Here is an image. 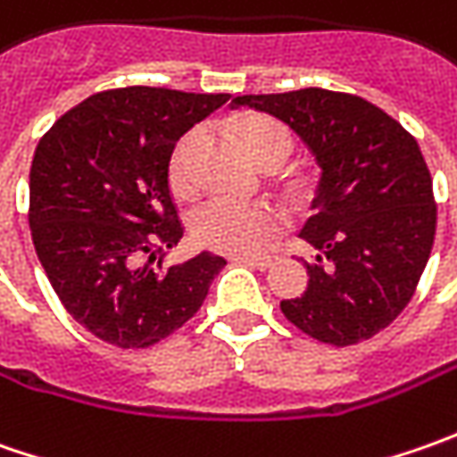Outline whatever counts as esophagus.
Segmentation results:
<instances>
[{
	"label": "esophagus",
	"mask_w": 457,
	"mask_h": 457,
	"mask_svg": "<svg viewBox=\"0 0 457 457\" xmlns=\"http://www.w3.org/2000/svg\"><path fill=\"white\" fill-rule=\"evenodd\" d=\"M238 262H244L249 267H256V270H270L274 262H277V256H241Z\"/></svg>",
	"instance_id": "esophagus-1"
}]
</instances>
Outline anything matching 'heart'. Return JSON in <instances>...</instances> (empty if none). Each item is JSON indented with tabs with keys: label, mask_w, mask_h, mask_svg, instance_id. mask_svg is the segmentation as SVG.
Wrapping results in <instances>:
<instances>
[{
	"label": "heart",
	"mask_w": 457,
	"mask_h": 457,
	"mask_svg": "<svg viewBox=\"0 0 457 457\" xmlns=\"http://www.w3.org/2000/svg\"><path fill=\"white\" fill-rule=\"evenodd\" d=\"M241 147L264 170H277L290 160L295 139L290 129L272 116L241 114L234 121ZM195 132L185 134L167 162V180L178 195L190 193V165L187 152ZM287 228V219L272 205H244V203L213 198L195 208L190 219V234L203 249L231 256H252L264 252L274 238Z\"/></svg>",
	"instance_id": "1"
}]
</instances>
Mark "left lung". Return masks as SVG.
<instances>
[{
    "label": "left lung",
    "mask_w": 457,
    "mask_h": 457,
    "mask_svg": "<svg viewBox=\"0 0 457 457\" xmlns=\"http://www.w3.org/2000/svg\"><path fill=\"white\" fill-rule=\"evenodd\" d=\"M234 106L282 119L323 170L300 237L307 290L282 300L305 336L330 345L374 338L412 300L435 241L437 205L417 139L366 98L325 88L237 96Z\"/></svg>",
    "instance_id": "obj_1"
}]
</instances>
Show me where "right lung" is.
Wrapping results in <instances>:
<instances>
[{
	"mask_svg": "<svg viewBox=\"0 0 457 457\" xmlns=\"http://www.w3.org/2000/svg\"><path fill=\"white\" fill-rule=\"evenodd\" d=\"M228 94L127 86L94 94L43 134L29 170V231L62 307L98 341L150 348L183 328L226 259L162 267L183 238L167 162Z\"/></svg>",
	"mask_w": 457,
	"mask_h": 457,
	"instance_id": "1",
	"label": "right lung"
}]
</instances>
